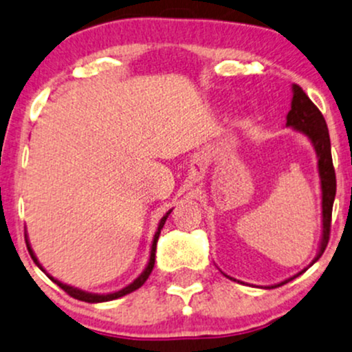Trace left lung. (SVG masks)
<instances>
[{
	"mask_svg": "<svg viewBox=\"0 0 352 352\" xmlns=\"http://www.w3.org/2000/svg\"><path fill=\"white\" fill-rule=\"evenodd\" d=\"M293 99H292V111L286 116V127H292L300 134L306 135L309 139V142L313 144L314 152L318 157V172H319V180H321V207H322V233H321V241H319V250L318 254L314 256V260L311 261V265L316 263L321 258V254L324 253L326 246H328L329 240V230H331V213H333V204L334 197H336V173H334L333 167V157H331V140H329V132L328 125H326L324 117H322L319 109L311 102V99L305 94V91L296 84H293ZM309 265V266H311ZM306 272V268L302 270ZM300 272L294 276L288 278V280L273 285L272 288L285 285V283L294 280L296 276H300L302 273ZM227 276V274H225ZM230 278V276H227ZM230 280L236 281L235 278H230Z\"/></svg>",
	"mask_w": 352,
	"mask_h": 352,
	"instance_id": "1",
	"label": "left lung"
}]
</instances>
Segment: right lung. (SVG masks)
Returning <instances> with one entry per match:
<instances>
[{
  "label": "right lung",
  "mask_w": 352,
  "mask_h": 352,
  "mask_svg": "<svg viewBox=\"0 0 352 352\" xmlns=\"http://www.w3.org/2000/svg\"><path fill=\"white\" fill-rule=\"evenodd\" d=\"M170 212H172V210H168V212L165 213V215H164L162 218H160V221H159V227H157V232H155V235H153V241H152V246H151V258H148V263H147V266H145V270H144V272L140 273L139 276H137L135 280L131 283V285H127V286H125V288L119 289V292H114V293H107V294H99V293H87V292H84V289L74 288V286H71V285H66V283H63V281L56 280L54 276H51V274H47V273H46V270L43 268V265L39 263V261H38V258H36V254H34V252H33V248H31V245H30V240H28V235H24V238H26V246H28V252H30L31 258H33V261H34V263L38 265V268L41 270V272L46 273L47 276H50V280L54 281L56 285H58L59 288H63L64 292H66L67 294H71V296H72V298H76V300L86 301V302H104V301H112V300H117V298H122V296H125V294H129V293L135 292V289H139L140 286H142L144 283L147 281L148 274L152 273V270H153V265H155V250H157V240H159V236H160V230L164 228L165 221H167V218H168V215H170Z\"/></svg>",
  "instance_id": "right-lung-1"
}]
</instances>
